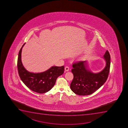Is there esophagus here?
Segmentation results:
<instances>
[{
	"label": "esophagus",
	"instance_id": "obj_1",
	"mask_svg": "<svg viewBox=\"0 0 128 128\" xmlns=\"http://www.w3.org/2000/svg\"><path fill=\"white\" fill-rule=\"evenodd\" d=\"M65 71H68L69 70V68L68 66H66L65 68Z\"/></svg>",
	"mask_w": 128,
	"mask_h": 128
}]
</instances>
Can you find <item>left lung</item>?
<instances>
[{"mask_svg": "<svg viewBox=\"0 0 128 128\" xmlns=\"http://www.w3.org/2000/svg\"><path fill=\"white\" fill-rule=\"evenodd\" d=\"M104 57L106 65L98 73L92 72L88 69L86 61H77L73 63L71 71L74 77L70 87L75 94L79 96L90 95L106 82L110 68V55L108 50Z\"/></svg>", "mask_w": 128, "mask_h": 128, "instance_id": "obj_1", "label": "left lung"}]
</instances>
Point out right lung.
I'll list each match as a JSON object with an SVG mask.
<instances>
[{"instance_id":"obj_1","label":"right lung","mask_w":128,"mask_h":128,"mask_svg":"<svg viewBox=\"0 0 128 128\" xmlns=\"http://www.w3.org/2000/svg\"><path fill=\"white\" fill-rule=\"evenodd\" d=\"M19 51L18 60V69L20 79L31 90L43 94L50 90L56 84L57 78L64 72V66H52L43 72L33 73L26 70L21 60L22 48Z\"/></svg>"}]
</instances>
